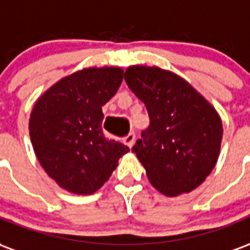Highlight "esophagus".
<instances>
[{
  "label": "esophagus",
  "mask_w": 250,
  "mask_h": 250,
  "mask_svg": "<svg viewBox=\"0 0 250 250\" xmlns=\"http://www.w3.org/2000/svg\"><path fill=\"white\" fill-rule=\"evenodd\" d=\"M123 143H125V146L131 147L134 146V143H135V134L134 132H130V134H127V135L123 138Z\"/></svg>",
  "instance_id": "obj_1"
}]
</instances>
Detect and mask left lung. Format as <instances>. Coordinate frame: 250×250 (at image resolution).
Returning a JSON list of instances; mask_svg holds the SVG:
<instances>
[{"instance_id": "left-lung-1", "label": "left lung", "mask_w": 250, "mask_h": 250, "mask_svg": "<svg viewBox=\"0 0 250 250\" xmlns=\"http://www.w3.org/2000/svg\"><path fill=\"white\" fill-rule=\"evenodd\" d=\"M125 80L150 118L132 147L148 181L167 197L198 188L220 154L222 122L214 107L182 77L158 66H130Z\"/></svg>"}]
</instances>
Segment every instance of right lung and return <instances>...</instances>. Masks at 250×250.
<instances>
[{
  "instance_id": "add662e5",
  "label": "right lung",
  "mask_w": 250,
  "mask_h": 250,
  "mask_svg": "<svg viewBox=\"0 0 250 250\" xmlns=\"http://www.w3.org/2000/svg\"><path fill=\"white\" fill-rule=\"evenodd\" d=\"M122 80L120 68H85L57 82L36 102L29 119L32 145L42 168L60 188L95 193L130 151L102 130V107Z\"/></svg>"
}]
</instances>
